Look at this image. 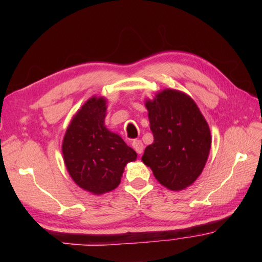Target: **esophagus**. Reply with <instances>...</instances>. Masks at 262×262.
Instances as JSON below:
<instances>
[{"label": "esophagus", "mask_w": 262, "mask_h": 262, "mask_svg": "<svg viewBox=\"0 0 262 262\" xmlns=\"http://www.w3.org/2000/svg\"><path fill=\"white\" fill-rule=\"evenodd\" d=\"M132 146H133V148H134L135 151L137 152V154H142V153H143L144 145H143L142 141H140V140H135L134 142L132 143Z\"/></svg>", "instance_id": "34e87169"}]
</instances>
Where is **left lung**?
<instances>
[{
  "mask_svg": "<svg viewBox=\"0 0 262 262\" xmlns=\"http://www.w3.org/2000/svg\"><path fill=\"white\" fill-rule=\"evenodd\" d=\"M145 105L154 142L142 161L161 185L182 190L196 181L207 162L211 144L207 121L188 94L172 89L160 91Z\"/></svg>",
  "mask_w": 262,
  "mask_h": 262,
  "instance_id": "obj_1",
  "label": "left lung"
}]
</instances>
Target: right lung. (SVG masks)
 <instances>
[{"mask_svg":"<svg viewBox=\"0 0 262 262\" xmlns=\"http://www.w3.org/2000/svg\"><path fill=\"white\" fill-rule=\"evenodd\" d=\"M107 101L92 97L71 120L62 152L72 179L93 194L118 187L124 168L137 158L136 152L104 126Z\"/></svg>","mask_w":262,"mask_h":262,"instance_id":"add662e5","label":"right lung"}]
</instances>
